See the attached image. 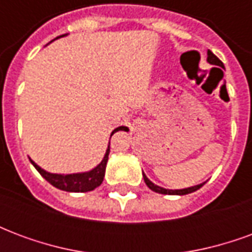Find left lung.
Masks as SVG:
<instances>
[{"mask_svg":"<svg viewBox=\"0 0 252 252\" xmlns=\"http://www.w3.org/2000/svg\"><path fill=\"white\" fill-rule=\"evenodd\" d=\"M208 62L211 63V64H216V66H221L222 67V62L219 59V58L213 54L212 51H208V59H206ZM143 178H144V182H146V185L150 188V189L155 191V193H160V194H171V195H184V194H189V193H193L195 190H198L201 186L204 185V184H200V185H195L191 186V188H185V189H177V190H171V189H164V188H160V186L155 185L153 184L151 181L148 180L146 174L143 173Z\"/></svg>","mask_w":252,"mask_h":252,"instance_id":"8db88e82","label":"left lung"}]
</instances>
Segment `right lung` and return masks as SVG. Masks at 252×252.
I'll use <instances>...</instances> for the list:
<instances>
[{"label":"right lung","mask_w":252,"mask_h":252,"mask_svg":"<svg viewBox=\"0 0 252 252\" xmlns=\"http://www.w3.org/2000/svg\"><path fill=\"white\" fill-rule=\"evenodd\" d=\"M67 35V33H66ZM66 35L58 36L57 39L59 37H63ZM123 129H126V126H119L116 128L115 131L112 132V135L117 131H123ZM110 135V137H112ZM109 144H108V148H106V153H105L104 158L101 160V163H98L94 169H92L90 171H85V173H74V174H54V173H48L44 169H41L40 166L30 159L31 163L35 166V169L41 174V177L46 181H48L52 186H55L58 189L64 190V191H74V193H85V191H92L95 188H98L102 181H104L105 177V169H106V162H108V157H109Z\"/></svg>","instance_id":"add662e5"}]
</instances>
